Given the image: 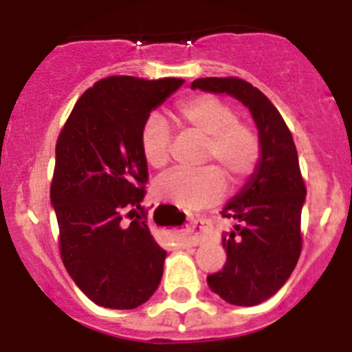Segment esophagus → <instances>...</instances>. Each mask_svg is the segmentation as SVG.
I'll list each match as a JSON object with an SVG mask.
<instances>
[{"label":"esophagus","mask_w":352,"mask_h":352,"mask_svg":"<svg viewBox=\"0 0 352 352\" xmlns=\"http://www.w3.org/2000/svg\"><path fill=\"white\" fill-rule=\"evenodd\" d=\"M208 231H210V223L203 219H197V220H192L186 229L183 231L182 239L185 243L188 245H199L203 243L204 239H206Z\"/></svg>","instance_id":"obj_1"}]
</instances>
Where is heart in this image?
Instances as JSON below:
<instances>
[{
	"label": "heart",
	"mask_w": 352,
	"mask_h": 352,
	"mask_svg": "<svg viewBox=\"0 0 352 352\" xmlns=\"http://www.w3.org/2000/svg\"><path fill=\"white\" fill-rule=\"evenodd\" d=\"M186 129L203 135L201 160L213 162L195 170L176 169L155 183V195L185 210H199L220 201L226 192L227 174L232 183H241L259 160L261 144L254 129L238 121V114L227 102L211 95H195L178 107ZM141 151L155 169L167 166L170 132L160 116H149L141 129Z\"/></svg>",
	"instance_id": "b5f03b06"
}]
</instances>
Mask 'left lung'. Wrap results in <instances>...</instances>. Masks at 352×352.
Returning <instances> with one entry per match:
<instances>
[{
    "instance_id": "obj_1",
    "label": "left lung",
    "mask_w": 352,
    "mask_h": 352,
    "mask_svg": "<svg viewBox=\"0 0 352 352\" xmlns=\"http://www.w3.org/2000/svg\"><path fill=\"white\" fill-rule=\"evenodd\" d=\"M192 89L226 93L250 111L259 132L261 155L245 186L220 211L234 219L222 236L227 261L208 275V285L227 303L254 307L287 282L301 254L303 178L298 151L285 121L268 96L238 77L195 79Z\"/></svg>"
}]
</instances>
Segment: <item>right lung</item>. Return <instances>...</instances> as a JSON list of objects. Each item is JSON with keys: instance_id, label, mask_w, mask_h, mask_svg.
Instances as JSON below:
<instances>
[{"instance_id": "add662e5", "label": "right lung", "mask_w": 352, "mask_h": 352, "mask_svg": "<svg viewBox=\"0 0 352 352\" xmlns=\"http://www.w3.org/2000/svg\"><path fill=\"white\" fill-rule=\"evenodd\" d=\"M183 79L114 76L84 91L56 142L51 204L60 254L77 287L104 309L130 310L157 291L167 252L146 223L141 129Z\"/></svg>"}]
</instances>
